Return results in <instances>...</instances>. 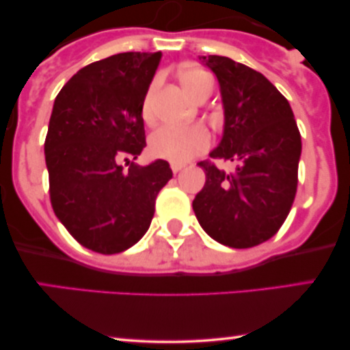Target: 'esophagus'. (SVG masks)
Segmentation results:
<instances>
[{
  "mask_svg": "<svg viewBox=\"0 0 350 350\" xmlns=\"http://www.w3.org/2000/svg\"><path fill=\"white\" fill-rule=\"evenodd\" d=\"M184 167V164H180V163H171V170H172V172H179L180 170H183Z\"/></svg>",
  "mask_w": 350,
  "mask_h": 350,
  "instance_id": "34e87169",
  "label": "esophagus"
}]
</instances>
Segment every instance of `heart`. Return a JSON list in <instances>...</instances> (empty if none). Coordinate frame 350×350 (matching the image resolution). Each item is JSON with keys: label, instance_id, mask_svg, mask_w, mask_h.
<instances>
[{"label": "heart", "instance_id": "1", "mask_svg": "<svg viewBox=\"0 0 350 350\" xmlns=\"http://www.w3.org/2000/svg\"><path fill=\"white\" fill-rule=\"evenodd\" d=\"M156 85L158 83L152 82L144 95L142 107L144 120H150L152 116ZM183 85L192 98H198L202 92L212 90V79L207 72L192 69L183 75ZM208 146H211V135L202 124H192V126L163 124L150 135L151 154L171 163H187L189 159L206 152Z\"/></svg>", "mask_w": 350, "mask_h": 350}]
</instances>
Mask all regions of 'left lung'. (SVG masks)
<instances>
[{
    "mask_svg": "<svg viewBox=\"0 0 350 350\" xmlns=\"http://www.w3.org/2000/svg\"><path fill=\"white\" fill-rule=\"evenodd\" d=\"M220 83L226 126L211 158L235 161L234 172L200 161L206 184L192 200L200 227L219 243L250 248L270 240L290 214L298 187L301 135L288 100L260 72L222 57H202Z\"/></svg>",
    "mask_w": 350,
    "mask_h": 350,
    "instance_id": "1",
    "label": "left lung"
}]
</instances>
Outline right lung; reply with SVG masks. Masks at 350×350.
Here are the masks:
<instances>
[{
    "label": "right lung",
    "mask_w": 350,
    "mask_h": 350,
    "mask_svg": "<svg viewBox=\"0 0 350 350\" xmlns=\"http://www.w3.org/2000/svg\"><path fill=\"white\" fill-rule=\"evenodd\" d=\"M159 59L161 52L110 55L80 69L55 97L44 142L51 204L88 250L133 247L172 178L164 159L130 161L146 146L142 107Z\"/></svg>",
    "instance_id": "obj_1"
}]
</instances>
